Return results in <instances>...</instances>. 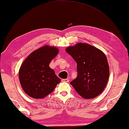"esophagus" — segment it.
Listing matches in <instances>:
<instances>
[{"mask_svg": "<svg viewBox=\"0 0 129 129\" xmlns=\"http://www.w3.org/2000/svg\"><path fill=\"white\" fill-rule=\"evenodd\" d=\"M69 81V79H67V78H65V79H62V82H68Z\"/></svg>", "mask_w": 129, "mask_h": 129, "instance_id": "obj_1", "label": "esophagus"}]
</instances>
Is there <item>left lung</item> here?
Returning a JSON list of instances; mask_svg holds the SVG:
<instances>
[{
	"label": "left lung",
	"mask_w": 129,
	"mask_h": 129,
	"mask_svg": "<svg viewBox=\"0 0 129 129\" xmlns=\"http://www.w3.org/2000/svg\"><path fill=\"white\" fill-rule=\"evenodd\" d=\"M66 52L77 62V76L70 84L84 99H93L100 95L105 88L109 77L105 54L85 43L68 47Z\"/></svg>",
	"instance_id": "left-lung-1"
}]
</instances>
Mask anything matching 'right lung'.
I'll list each match as a JSON object with an SVG mask.
<instances>
[{"mask_svg": "<svg viewBox=\"0 0 129 129\" xmlns=\"http://www.w3.org/2000/svg\"><path fill=\"white\" fill-rule=\"evenodd\" d=\"M58 52L56 47H41L28 56L19 70V80L25 93L34 99H43L53 91L60 79L49 67Z\"/></svg>", "mask_w": 129, "mask_h": 129, "instance_id": "right-lung-1", "label": "right lung"}]
</instances>
